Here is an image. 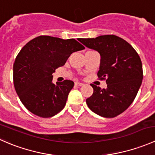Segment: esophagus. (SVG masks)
Returning <instances> with one entry per match:
<instances>
[{
  "label": "esophagus",
  "mask_w": 155,
  "mask_h": 155,
  "mask_svg": "<svg viewBox=\"0 0 155 155\" xmlns=\"http://www.w3.org/2000/svg\"><path fill=\"white\" fill-rule=\"evenodd\" d=\"M75 85H77V86H79V87H81V86H82V85H83V84H82V83H81V82H75Z\"/></svg>",
  "instance_id": "1"
}]
</instances>
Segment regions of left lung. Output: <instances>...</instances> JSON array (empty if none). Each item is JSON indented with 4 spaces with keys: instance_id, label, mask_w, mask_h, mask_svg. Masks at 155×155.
Here are the masks:
<instances>
[{
    "instance_id": "1",
    "label": "left lung",
    "mask_w": 155,
    "mask_h": 155,
    "mask_svg": "<svg viewBox=\"0 0 155 155\" xmlns=\"http://www.w3.org/2000/svg\"><path fill=\"white\" fill-rule=\"evenodd\" d=\"M78 40L100 53L97 76L107 84L106 89L91 84L94 93L86 99L87 107L105 118L120 115L130 106L141 86L143 72L140 56L131 45L115 35Z\"/></svg>"
}]
</instances>
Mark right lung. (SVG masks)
<instances>
[{
  "instance_id": "right-lung-1",
  "label": "right lung",
  "mask_w": 155,
  "mask_h": 155,
  "mask_svg": "<svg viewBox=\"0 0 155 155\" xmlns=\"http://www.w3.org/2000/svg\"><path fill=\"white\" fill-rule=\"evenodd\" d=\"M85 48L75 39L40 36L19 51L13 64V83L20 101L31 112L43 118L64 109L74 82H52V73L70 54Z\"/></svg>"
}]
</instances>
